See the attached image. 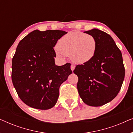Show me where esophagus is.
<instances>
[{
    "instance_id": "1",
    "label": "esophagus",
    "mask_w": 133,
    "mask_h": 133,
    "mask_svg": "<svg viewBox=\"0 0 133 133\" xmlns=\"http://www.w3.org/2000/svg\"><path fill=\"white\" fill-rule=\"evenodd\" d=\"M74 69H75V65H73V64H71V70L72 71H73Z\"/></svg>"
}]
</instances>
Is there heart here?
Wrapping results in <instances>:
<instances>
[{"label":"heart","mask_w":133,"mask_h":133,"mask_svg":"<svg viewBox=\"0 0 133 133\" xmlns=\"http://www.w3.org/2000/svg\"><path fill=\"white\" fill-rule=\"evenodd\" d=\"M56 53L59 57L70 56L74 62L83 64L91 60L97 50L96 38L90 34L71 31L57 42Z\"/></svg>","instance_id":"b5f03b06"}]
</instances>
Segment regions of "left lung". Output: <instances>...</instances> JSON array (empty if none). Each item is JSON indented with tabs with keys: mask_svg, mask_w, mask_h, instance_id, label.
<instances>
[{
	"mask_svg": "<svg viewBox=\"0 0 133 133\" xmlns=\"http://www.w3.org/2000/svg\"><path fill=\"white\" fill-rule=\"evenodd\" d=\"M84 32L97 41L93 58L83 65H76L74 73L79 78L77 88L87 105L100 107L116 97L125 77L122 52L111 36L94 28Z\"/></svg>",
	"mask_w": 133,
	"mask_h": 133,
	"instance_id": "left-lung-1",
	"label": "left lung"
}]
</instances>
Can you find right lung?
Here are the masks:
<instances>
[{
	"label": "right lung",
	"mask_w": 133,
	"mask_h": 133,
	"mask_svg": "<svg viewBox=\"0 0 133 133\" xmlns=\"http://www.w3.org/2000/svg\"><path fill=\"white\" fill-rule=\"evenodd\" d=\"M67 32L62 30H34L18 44L12 61L11 79L16 92L25 104L39 110L56 105L62 83L72 73L71 64L55 65L54 50Z\"/></svg>",
	"instance_id": "1"
}]
</instances>
